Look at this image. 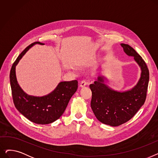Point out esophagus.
<instances>
[{
	"label": "esophagus",
	"mask_w": 158,
	"mask_h": 158,
	"mask_svg": "<svg viewBox=\"0 0 158 158\" xmlns=\"http://www.w3.org/2000/svg\"><path fill=\"white\" fill-rule=\"evenodd\" d=\"M87 85V82L85 81H82L80 83V87L81 88H84Z\"/></svg>",
	"instance_id": "esophagus-1"
}]
</instances>
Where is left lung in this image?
<instances>
[{"label":"left lung","mask_w":158,"mask_h":158,"mask_svg":"<svg viewBox=\"0 0 158 158\" xmlns=\"http://www.w3.org/2000/svg\"><path fill=\"white\" fill-rule=\"evenodd\" d=\"M123 51L133 56L141 68L140 79L137 85L126 92H117L104 83V77L100 76L91 84L92 97L91 107L98 120L111 126H118L134 117L146 99L149 80L147 66L135 50L127 44H121Z\"/></svg>","instance_id":"1"}]
</instances>
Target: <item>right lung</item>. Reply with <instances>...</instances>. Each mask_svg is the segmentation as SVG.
Here are the masks:
<instances>
[{"instance_id": "obj_1", "label": "right lung", "mask_w": 158, "mask_h": 158, "mask_svg": "<svg viewBox=\"0 0 158 158\" xmlns=\"http://www.w3.org/2000/svg\"><path fill=\"white\" fill-rule=\"evenodd\" d=\"M35 44L36 41L25 48L13 63L10 71V85L13 100L18 111L30 121L45 125L54 122L63 114L72 96L77 91V80L61 82L51 94L43 97H35L25 93L18 84L15 67L22 56Z\"/></svg>"}]
</instances>
